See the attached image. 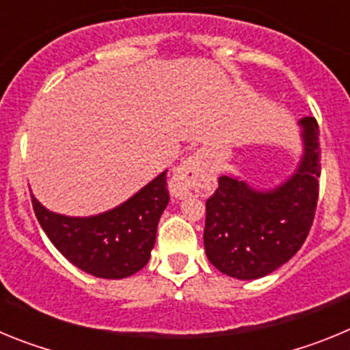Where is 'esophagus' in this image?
I'll use <instances>...</instances> for the list:
<instances>
[{"label": "esophagus", "instance_id": "obj_1", "mask_svg": "<svg viewBox=\"0 0 350 350\" xmlns=\"http://www.w3.org/2000/svg\"><path fill=\"white\" fill-rule=\"evenodd\" d=\"M168 187L177 200H184L191 194H205L210 189L208 166L200 156L187 157L173 170Z\"/></svg>", "mask_w": 350, "mask_h": 350}]
</instances>
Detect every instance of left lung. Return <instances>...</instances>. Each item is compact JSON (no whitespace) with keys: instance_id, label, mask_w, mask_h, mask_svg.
<instances>
[{"instance_id":"8db88e82","label":"left lung","mask_w":350,"mask_h":350,"mask_svg":"<svg viewBox=\"0 0 350 350\" xmlns=\"http://www.w3.org/2000/svg\"><path fill=\"white\" fill-rule=\"evenodd\" d=\"M303 156L296 172L275 189L259 191L231 175L206 200L203 242L222 273L252 280L271 273L301 249L319 198V126L303 117Z\"/></svg>"}]
</instances>
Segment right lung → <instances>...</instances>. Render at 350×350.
I'll list each match as a JSON object with an SVG mask.
<instances>
[{
    "instance_id": "1",
    "label": "right lung",
    "mask_w": 350,
    "mask_h": 350,
    "mask_svg": "<svg viewBox=\"0 0 350 350\" xmlns=\"http://www.w3.org/2000/svg\"><path fill=\"white\" fill-rule=\"evenodd\" d=\"M31 202L45 234L68 261L100 279H126L150 259L170 193L163 172L128 202L91 217L51 212L33 194Z\"/></svg>"
}]
</instances>
